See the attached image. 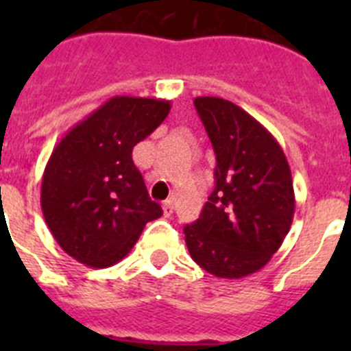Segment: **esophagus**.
I'll return each mask as SVG.
<instances>
[{
	"label": "esophagus",
	"instance_id": "1",
	"mask_svg": "<svg viewBox=\"0 0 351 351\" xmlns=\"http://www.w3.org/2000/svg\"><path fill=\"white\" fill-rule=\"evenodd\" d=\"M172 213H173V200L172 198H169V200L163 202V214H165V216H172Z\"/></svg>",
	"mask_w": 351,
	"mask_h": 351
}]
</instances>
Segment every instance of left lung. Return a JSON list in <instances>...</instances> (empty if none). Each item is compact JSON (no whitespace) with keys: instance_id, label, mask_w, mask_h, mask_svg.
<instances>
[{"instance_id":"left-lung-1","label":"left lung","mask_w":351,"mask_h":351,"mask_svg":"<svg viewBox=\"0 0 351 351\" xmlns=\"http://www.w3.org/2000/svg\"><path fill=\"white\" fill-rule=\"evenodd\" d=\"M195 107L216 154V186L200 218L184 226L191 258L239 280L267 265L290 232L295 193L280 142L239 105L198 96Z\"/></svg>"}]
</instances>
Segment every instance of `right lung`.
<instances>
[{"label":"right lung","mask_w":351,"mask_h":351,"mask_svg":"<svg viewBox=\"0 0 351 351\" xmlns=\"http://www.w3.org/2000/svg\"><path fill=\"white\" fill-rule=\"evenodd\" d=\"M169 100L112 96L58 142L42 178V213L64 253L95 269L128 255L160 218L132 151L170 112Z\"/></svg>","instance_id":"obj_1"}]
</instances>
